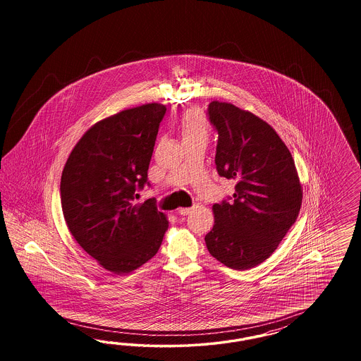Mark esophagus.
Wrapping results in <instances>:
<instances>
[{"label":"esophagus","mask_w":361,"mask_h":361,"mask_svg":"<svg viewBox=\"0 0 361 361\" xmlns=\"http://www.w3.org/2000/svg\"><path fill=\"white\" fill-rule=\"evenodd\" d=\"M195 208H180L177 210V213L180 214V216H188L189 213H192V210Z\"/></svg>","instance_id":"34e87169"}]
</instances>
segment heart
Instances as JSON below:
<instances>
[{"instance_id":"1","label":"heart","mask_w":361,"mask_h":361,"mask_svg":"<svg viewBox=\"0 0 361 361\" xmlns=\"http://www.w3.org/2000/svg\"><path fill=\"white\" fill-rule=\"evenodd\" d=\"M178 130L181 133L183 142L198 139L207 140L210 133V124L201 109H189L181 115L178 121Z\"/></svg>"}]
</instances>
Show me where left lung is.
<instances>
[{
	"label": "left lung",
	"instance_id": "1",
	"mask_svg": "<svg viewBox=\"0 0 361 361\" xmlns=\"http://www.w3.org/2000/svg\"><path fill=\"white\" fill-rule=\"evenodd\" d=\"M219 132V175L237 181L233 200L213 205L209 252L234 270L266 261L294 225L303 198L295 163L273 127L231 103L209 104Z\"/></svg>",
	"mask_w": 361,
	"mask_h": 361
}]
</instances>
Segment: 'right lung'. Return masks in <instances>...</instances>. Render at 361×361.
Masks as SVG:
<instances>
[{"instance_id": "add662e5", "label": "right lung", "mask_w": 361, "mask_h": 361, "mask_svg": "<svg viewBox=\"0 0 361 361\" xmlns=\"http://www.w3.org/2000/svg\"><path fill=\"white\" fill-rule=\"evenodd\" d=\"M166 107L148 103L95 123L66 161L61 204L67 228L85 252L114 274L148 262L163 242L168 219L154 198L133 204L148 168Z\"/></svg>"}]
</instances>
